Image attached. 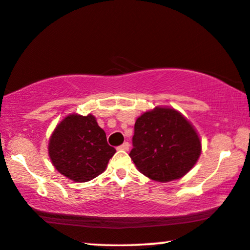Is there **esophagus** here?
<instances>
[{"mask_svg": "<svg viewBox=\"0 0 250 250\" xmlns=\"http://www.w3.org/2000/svg\"><path fill=\"white\" fill-rule=\"evenodd\" d=\"M118 148L119 149H122V151H128V149H129V143H127V142L123 143V144L120 145Z\"/></svg>", "mask_w": 250, "mask_h": 250, "instance_id": "34e87169", "label": "esophagus"}]
</instances>
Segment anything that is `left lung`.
Here are the masks:
<instances>
[{"mask_svg":"<svg viewBox=\"0 0 250 250\" xmlns=\"http://www.w3.org/2000/svg\"><path fill=\"white\" fill-rule=\"evenodd\" d=\"M130 158L146 177L170 182L197 164L201 141L188 119L170 107H155L136 120Z\"/></svg>","mask_w":250,"mask_h":250,"instance_id":"obj_1","label":"left lung"}]
</instances>
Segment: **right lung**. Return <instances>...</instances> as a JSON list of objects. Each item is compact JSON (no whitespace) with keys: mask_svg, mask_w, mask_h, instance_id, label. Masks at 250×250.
Here are the masks:
<instances>
[{"mask_svg":"<svg viewBox=\"0 0 250 250\" xmlns=\"http://www.w3.org/2000/svg\"><path fill=\"white\" fill-rule=\"evenodd\" d=\"M49 156L55 168L74 182H88L105 171L116 152L94 115L69 114L49 139Z\"/></svg>","mask_w":250,"mask_h":250,"instance_id":"add662e5","label":"right lung"}]
</instances>
